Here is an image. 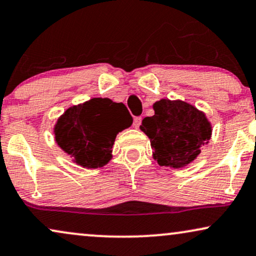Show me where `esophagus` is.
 <instances>
[{"instance_id": "obj_1", "label": "esophagus", "mask_w": 256, "mask_h": 256, "mask_svg": "<svg viewBox=\"0 0 256 256\" xmlns=\"http://www.w3.org/2000/svg\"><path fill=\"white\" fill-rule=\"evenodd\" d=\"M140 122H142V117H136V118L134 119V126L136 128H139V125H140Z\"/></svg>"}]
</instances>
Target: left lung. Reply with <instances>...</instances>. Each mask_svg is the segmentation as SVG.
<instances>
[{
	"mask_svg": "<svg viewBox=\"0 0 256 256\" xmlns=\"http://www.w3.org/2000/svg\"><path fill=\"white\" fill-rule=\"evenodd\" d=\"M154 114L142 119L140 130L151 140L153 158L160 166L188 165L208 142L212 126L204 112L182 100H160Z\"/></svg>",
	"mask_w": 256,
	"mask_h": 256,
	"instance_id": "1",
	"label": "left lung"
}]
</instances>
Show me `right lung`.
Returning a JSON list of instances; mask_svg holds the SVG:
<instances>
[{"instance_id":"add662e5","label":"right lung","mask_w":256,"mask_h":256,"mask_svg":"<svg viewBox=\"0 0 256 256\" xmlns=\"http://www.w3.org/2000/svg\"><path fill=\"white\" fill-rule=\"evenodd\" d=\"M130 112L122 103L108 98H92L68 108L54 125V139L77 165L97 168L112 158L116 136L132 125Z\"/></svg>"}]
</instances>
